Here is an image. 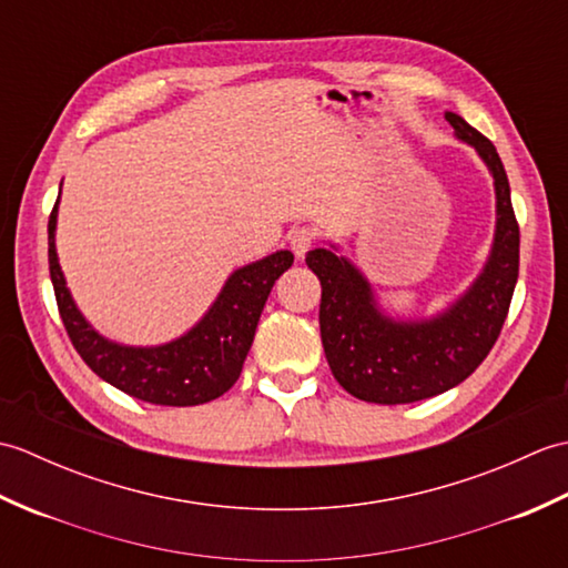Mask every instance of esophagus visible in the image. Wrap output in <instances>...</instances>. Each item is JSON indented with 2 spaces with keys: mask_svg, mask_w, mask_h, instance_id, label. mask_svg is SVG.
<instances>
[{
  "mask_svg": "<svg viewBox=\"0 0 568 568\" xmlns=\"http://www.w3.org/2000/svg\"><path fill=\"white\" fill-rule=\"evenodd\" d=\"M312 244H315V232L307 226H300L291 234V248L297 258H303L305 253L312 248Z\"/></svg>",
  "mask_w": 568,
  "mask_h": 568,
  "instance_id": "34e87169",
  "label": "esophagus"
}]
</instances>
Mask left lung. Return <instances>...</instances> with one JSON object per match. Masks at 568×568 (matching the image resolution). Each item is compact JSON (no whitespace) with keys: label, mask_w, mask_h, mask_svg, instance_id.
I'll list each match as a JSON object with an SVG mask.
<instances>
[{"label":"left lung","mask_w":568,"mask_h":568,"mask_svg":"<svg viewBox=\"0 0 568 568\" xmlns=\"http://www.w3.org/2000/svg\"><path fill=\"white\" fill-rule=\"evenodd\" d=\"M454 136L484 161L496 192V229L484 268L466 291L432 315L400 317L381 303L358 265L327 241L305 263L320 277V332L334 378L358 400L407 405L466 381L496 344L520 265V229L496 146L454 112Z\"/></svg>","instance_id":"obj_1"}]
</instances>
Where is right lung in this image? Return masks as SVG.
Returning <instances> with one entry per match:
<instances>
[{
	"label": "right lung",
	"instance_id": "1",
	"mask_svg": "<svg viewBox=\"0 0 568 568\" xmlns=\"http://www.w3.org/2000/svg\"><path fill=\"white\" fill-rule=\"evenodd\" d=\"M58 204L60 195L48 220V265L60 317L84 364L114 388L153 405H204L232 388L256 336L265 300L293 265V253L273 251L229 273L207 312L175 339L122 344L94 329L70 293L55 246Z\"/></svg>",
	"mask_w": 568,
	"mask_h": 568
}]
</instances>
